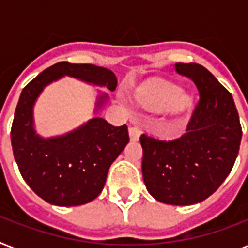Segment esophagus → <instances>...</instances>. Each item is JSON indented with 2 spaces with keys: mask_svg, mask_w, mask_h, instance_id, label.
<instances>
[{
  "mask_svg": "<svg viewBox=\"0 0 248 248\" xmlns=\"http://www.w3.org/2000/svg\"><path fill=\"white\" fill-rule=\"evenodd\" d=\"M128 135H130V139L132 141H136L140 138V130L138 127H130L128 128Z\"/></svg>",
  "mask_w": 248,
  "mask_h": 248,
  "instance_id": "34e87169",
  "label": "esophagus"
}]
</instances>
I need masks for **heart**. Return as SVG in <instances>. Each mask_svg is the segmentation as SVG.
Returning <instances> with one entry per match:
<instances>
[{
	"label": "heart",
	"mask_w": 248,
	"mask_h": 248,
	"mask_svg": "<svg viewBox=\"0 0 248 248\" xmlns=\"http://www.w3.org/2000/svg\"><path fill=\"white\" fill-rule=\"evenodd\" d=\"M138 97L144 104L153 108H161V112L170 117L183 114L190 104L189 93L167 81H157L140 90Z\"/></svg>",
	"instance_id": "heart-1"
}]
</instances>
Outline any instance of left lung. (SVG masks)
<instances>
[{
	"label": "left lung",
	"instance_id": "left-lung-1",
	"mask_svg": "<svg viewBox=\"0 0 248 248\" xmlns=\"http://www.w3.org/2000/svg\"><path fill=\"white\" fill-rule=\"evenodd\" d=\"M175 69L196 83L200 101L186 132L179 139L163 141L145 134L140 136L141 170L153 198L189 206L208 198L231 173L242 128L232 93L211 72L197 63H177Z\"/></svg>",
	"mask_w": 248,
	"mask_h": 248
}]
</instances>
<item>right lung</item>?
Masks as SVG:
<instances>
[{"label":"right lung","instance_id":"add662e5","mask_svg":"<svg viewBox=\"0 0 248 248\" xmlns=\"http://www.w3.org/2000/svg\"><path fill=\"white\" fill-rule=\"evenodd\" d=\"M69 76L93 86L116 89V75L93 64L62 62L45 69L25 86L17 101L11 145L25 183L55 206H79L95 200L104 188L108 170L128 143L127 126L114 127L93 116L64 135L42 138L34 127L33 108L46 86ZM108 101L100 93L93 113Z\"/></svg>","mask_w":248,"mask_h":248}]
</instances>
